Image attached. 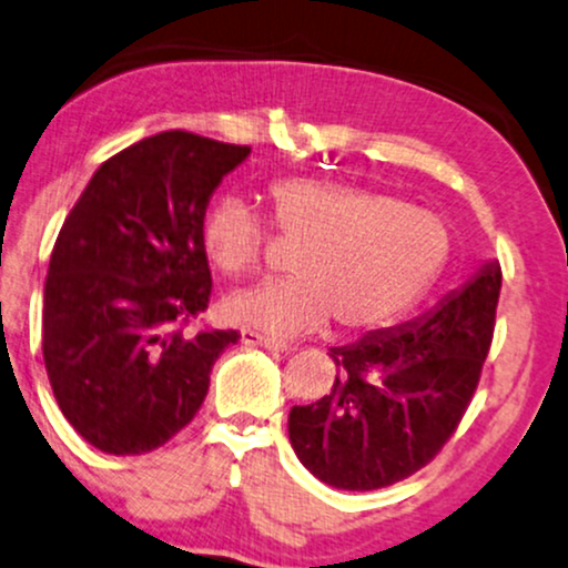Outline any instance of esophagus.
<instances>
[{"label": "esophagus", "mask_w": 568, "mask_h": 568, "mask_svg": "<svg viewBox=\"0 0 568 568\" xmlns=\"http://www.w3.org/2000/svg\"><path fill=\"white\" fill-rule=\"evenodd\" d=\"M241 341L245 346H258V349H270V352H291L288 344H283V341H275L270 336H262V333L256 331H243L241 333Z\"/></svg>", "instance_id": "obj_1"}]
</instances>
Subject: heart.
<instances>
[{"mask_svg": "<svg viewBox=\"0 0 568 568\" xmlns=\"http://www.w3.org/2000/svg\"><path fill=\"white\" fill-rule=\"evenodd\" d=\"M275 224L304 243L293 280L258 283L222 304L230 323L275 338L302 336L336 320L371 331L407 312L449 256V230L432 211L344 182L291 176L270 187ZM203 248L227 277L258 270L264 222L241 197H219L203 219Z\"/></svg>", "mask_w": 568, "mask_h": 568, "instance_id": "b5f03b06", "label": "heart"}]
</instances>
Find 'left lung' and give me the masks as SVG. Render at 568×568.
<instances>
[{
  "instance_id": "8db88e82",
  "label": "left lung",
  "mask_w": 568,
  "mask_h": 568,
  "mask_svg": "<svg viewBox=\"0 0 568 568\" xmlns=\"http://www.w3.org/2000/svg\"><path fill=\"white\" fill-rule=\"evenodd\" d=\"M500 285L491 258L420 317L333 346L336 384L288 415L302 466L327 487L367 491L432 463L479 386Z\"/></svg>"
}]
</instances>
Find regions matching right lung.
Instances as JSON below:
<instances>
[{
    "instance_id": "obj_1",
    "label": "right lung",
    "mask_w": 568,
    "mask_h": 568,
    "mask_svg": "<svg viewBox=\"0 0 568 568\" xmlns=\"http://www.w3.org/2000/svg\"><path fill=\"white\" fill-rule=\"evenodd\" d=\"M251 148L161 132L108 159L54 241L42 352L65 420L108 455L159 449L195 418L237 331L187 333L209 306L203 216Z\"/></svg>"
}]
</instances>
